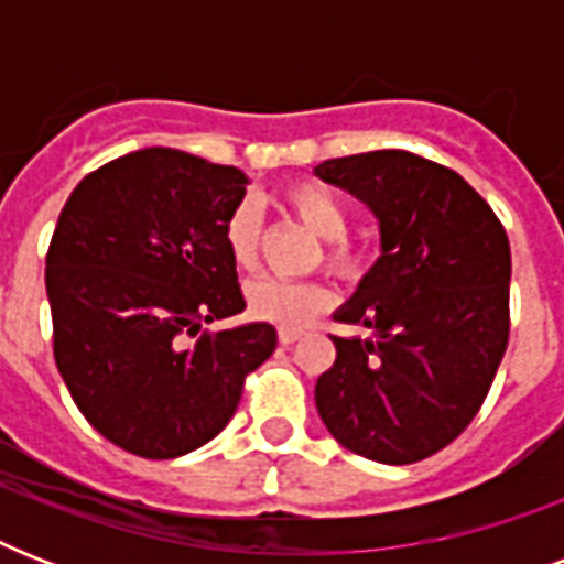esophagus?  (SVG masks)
<instances>
[{
  "mask_svg": "<svg viewBox=\"0 0 564 564\" xmlns=\"http://www.w3.org/2000/svg\"><path fill=\"white\" fill-rule=\"evenodd\" d=\"M301 336H304V330H295V327H281V330H278V339H281V345L299 343Z\"/></svg>",
  "mask_w": 564,
  "mask_h": 564,
  "instance_id": "34e87169",
  "label": "esophagus"
}]
</instances>
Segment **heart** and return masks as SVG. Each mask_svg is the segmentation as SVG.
Segmentation results:
<instances>
[{
	"mask_svg": "<svg viewBox=\"0 0 564 564\" xmlns=\"http://www.w3.org/2000/svg\"><path fill=\"white\" fill-rule=\"evenodd\" d=\"M283 210H290L295 219L325 242V263L330 272L343 278H357L366 269V248L348 239V221L351 213L345 202L318 181H292L278 193ZM225 246L237 269H254L260 254V216L251 202L234 207L225 221ZM248 313L257 322L278 327H304L318 313L330 307V292L316 281L286 283L274 278H260L248 283L246 290Z\"/></svg>",
	"mask_w": 564,
	"mask_h": 564,
	"instance_id": "1",
	"label": "heart"
}]
</instances>
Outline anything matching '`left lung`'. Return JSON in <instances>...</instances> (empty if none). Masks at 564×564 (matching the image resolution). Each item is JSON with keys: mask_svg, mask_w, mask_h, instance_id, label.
Returning a JSON list of instances; mask_svg holds the SVG:
<instances>
[{"mask_svg": "<svg viewBox=\"0 0 564 564\" xmlns=\"http://www.w3.org/2000/svg\"><path fill=\"white\" fill-rule=\"evenodd\" d=\"M380 225V257L336 322V362L316 380L318 415L354 454L386 465L427 459L480 412L509 343L507 230L454 170L412 152L318 163Z\"/></svg>", "mask_w": 564, "mask_h": 564, "instance_id": "obj_1", "label": "left lung"}]
</instances>
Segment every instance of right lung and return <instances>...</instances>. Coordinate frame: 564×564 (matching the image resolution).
Instances as JSON below:
<instances>
[{
  "label": "right lung",
  "instance_id": "right-lung-1",
  "mask_svg": "<svg viewBox=\"0 0 564 564\" xmlns=\"http://www.w3.org/2000/svg\"><path fill=\"white\" fill-rule=\"evenodd\" d=\"M246 184L237 166L152 145L90 172L61 210L46 254L57 371L128 454L175 459L219 436L278 345L265 322L183 343L246 310L225 246Z\"/></svg>",
  "mask_w": 564,
  "mask_h": 564
}]
</instances>
